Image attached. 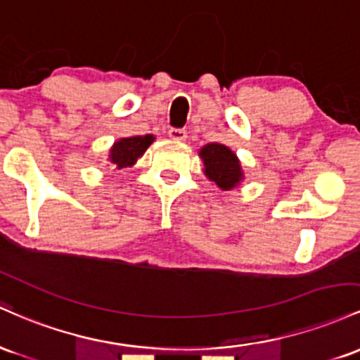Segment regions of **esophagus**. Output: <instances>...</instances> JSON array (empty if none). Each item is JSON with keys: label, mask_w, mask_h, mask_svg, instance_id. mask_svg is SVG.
<instances>
[{"label": "esophagus", "mask_w": 360, "mask_h": 360, "mask_svg": "<svg viewBox=\"0 0 360 360\" xmlns=\"http://www.w3.org/2000/svg\"><path fill=\"white\" fill-rule=\"evenodd\" d=\"M168 136L172 137L173 141H185V139H187V131H185V129L172 127L168 131Z\"/></svg>", "instance_id": "obj_1"}]
</instances>
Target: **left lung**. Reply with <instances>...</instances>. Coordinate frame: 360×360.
I'll use <instances>...</instances> for the list:
<instances>
[{
  "label": "left lung",
  "instance_id": "left-lung-1",
  "mask_svg": "<svg viewBox=\"0 0 360 360\" xmlns=\"http://www.w3.org/2000/svg\"><path fill=\"white\" fill-rule=\"evenodd\" d=\"M200 158L204 160V172L207 179L212 180L223 191H231L243 179L240 161L231 149L223 144L212 143L204 146L200 149Z\"/></svg>",
  "mask_w": 360,
  "mask_h": 360
}]
</instances>
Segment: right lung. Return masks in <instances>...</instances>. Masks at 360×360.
Returning <instances> with one entry per match:
<instances>
[{
  "label": "right lung",
  "instance_id": "1",
  "mask_svg": "<svg viewBox=\"0 0 360 360\" xmlns=\"http://www.w3.org/2000/svg\"><path fill=\"white\" fill-rule=\"evenodd\" d=\"M153 143V136H136L126 137V139L117 141L114 148L110 149V161L117 165V168H126L134 165L139 156Z\"/></svg>",
  "mask_w": 360,
  "mask_h": 360
}]
</instances>
